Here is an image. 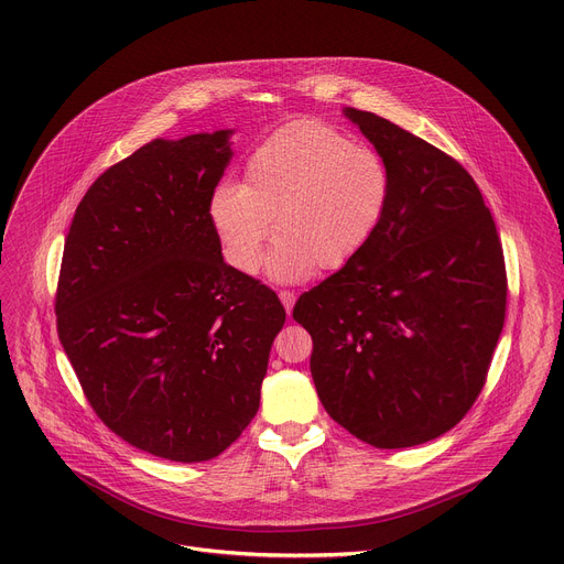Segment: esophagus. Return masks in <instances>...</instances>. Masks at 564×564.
<instances>
[{"mask_svg":"<svg viewBox=\"0 0 564 564\" xmlns=\"http://www.w3.org/2000/svg\"><path fill=\"white\" fill-rule=\"evenodd\" d=\"M279 300L283 302L285 311L290 313V311H292V306H294V302H297V294L290 292V290H281V292H279Z\"/></svg>","mask_w":564,"mask_h":564,"instance_id":"obj_1","label":"esophagus"}]
</instances>
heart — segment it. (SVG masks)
I'll return each mask as SVG.
<instances>
[{"mask_svg": "<svg viewBox=\"0 0 564 564\" xmlns=\"http://www.w3.org/2000/svg\"><path fill=\"white\" fill-rule=\"evenodd\" d=\"M391 171L375 148L317 121L267 137L249 155L245 181L221 183L210 221L237 272L253 274L272 237L270 276L304 281L340 270L372 240L391 203Z\"/></svg>", "mask_w": 564, "mask_h": 564, "instance_id": "obj_1", "label": "heart"}]
</instances>
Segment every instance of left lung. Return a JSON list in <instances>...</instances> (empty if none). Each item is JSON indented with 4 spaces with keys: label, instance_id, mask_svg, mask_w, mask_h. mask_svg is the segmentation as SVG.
<instances>
[{
    "label": "left lung",
    "instance_id": "8db88e82",
    "mask_svg": "<svg viewBox=\"0 0 564 564\" xmlns=\"http://www.w3.org/2000/svg\"><path fill=\"white\" fill-rule=\"evenodd\" d=\"M391 171V203L366 249L304 292L322 406L375 448H411L478 400L506 322L494 217L468 171L377 113L345 109Z\"/></svg>",
    "mask_w": 564,
    "mask_h": 564
}]
</instances>
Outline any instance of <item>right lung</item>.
Here are the masks:
<instances>
[{
  "label": "right lung",
  "instance_id": "add662e5",
  "mask_svg": "<svg viewBox=\"0 0 564 564\" xmlns=\"http://www.w3.org/2000/svg\"><path fill=\"white\" fill-rule=\"evenodd\" d=\"M230 130L155 139L77 205L56 332L98 419L171 462L221 455L253 421L283 329L276 292L224 262L210 198Z\"/></svg>",
  "mask_w": 564,
  "mask_h": 564
}]
</instances>
